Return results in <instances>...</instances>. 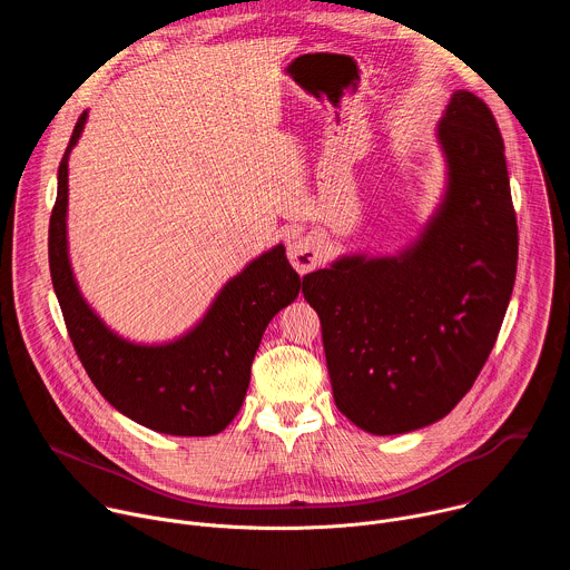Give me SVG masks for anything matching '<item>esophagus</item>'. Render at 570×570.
Wrapping results in <instances>:
<instances>
[{
	"mask_svg": "<svg viewBox=\"0 0 570 570\" xmlns=\"http://www.w3.org/2000/svg\"><path fill=\"white\" fill-rule=\"evenodd\" d=\"M288 259L293 268L304 275L311 273L322 262V240L320 236H299L288 243Z\"/></svg>",
	"mask_w": 570,
	"mask_h": 570,
	"instance_id": "34e87169",
	"label": "esophagus"
}]
</instances>
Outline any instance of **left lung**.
I'll list each match as a JSON object with an SVG mask.
<instances>
[{"mask_svg":"<svg viewBox=\"0 0 570 570\" xmlns=\"http://www.w3.org/2000/svg\"><path fill=\"white\" fill-rule=\"evenodd\" d=\"M435 135L446 187L411 246L392 257L345 255L302 279L338 411L372 435L411 433L455 409L514 288L517 214L492 110L455 90Z\"/></svg>","mask_w":570,"mask_h":570,"instance_id":"1","label":"left lung"}]
</instances>
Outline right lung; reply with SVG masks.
<instances>
[{
    "mask_svg": "<svg viewBox=\"0 0 570 570\" xmlns=\"http://www.w3.org/2000/svg\"><path fill=\"white\" fill-rule=\"evenodd\" d=\"M86 121L88 112L78 117L60 159L49 220V271L73 350L104 399L128 420L165 435H216L240 411L268 322L304 282L279 243L234 275L180 338L141 345L115 334L80 295L67 248V161Z\"/></svg>",
    "mask_w": 570,
    "mask_h": 570,
    "instance_id": "add662e5",
    "label": "right lung"
}]
</instances>
